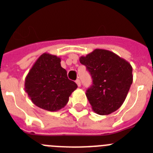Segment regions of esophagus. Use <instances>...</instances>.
Wrapping results in <instances>:
<instances>
[{
  "label": "esophagus",
  "mask_w": 153,
  "mask_h": 153,
  "mask_svg": "<svg viewBox=\"0 0 153 153\" xmlns=\"http://www.w3.org/2000/svg\"><path fill=\"white\" fill-rule=\"evenodd\" d=\"M75 82H76V84L78 85V86H81V82H80V80H79V79H76V81H75Z\"/></svg>",
  "instance_id": "1"
}]
</instances>
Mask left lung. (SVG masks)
I'll use <instances>...</instances> for the list:
<instances>
[{
    "instance_id": "8db88e82",
    "label": "left lung",
    "mask_w": 153,
    "mask_h": 153,
    "mask_svg": "<svg viewBox=\"0 0 153 153\" xmlns=\"http://www.w3.org/2000/svg\"><path fill=\"white\" fill-rule=\"evenodd\" d=\"M80 63L92 78L85 94L95 112L106 115L120 108L133 82L130 64L113 52L100 49L81 57Z\"/></svg>"
}]
</instances>
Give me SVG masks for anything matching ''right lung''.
Listing matches in <instances>:
<instances>
[{
	"instance_id": "1",
	"label": "right lung",
	"mask_w": 153,
	"mask_h": 153,
	"mask_svg": "<svg viewBox=\"0 0 153 153\" xmlns=\"http://www.w3.org/2000/svg\"><path fill=\"white\" fill-rule=\"evenodd\" d=\"M77 87L61 66V59L48 53L39 57L29 71L25 82V92L33 103L48 111L63 108Z\"/></svg>"
}]
</instances>
